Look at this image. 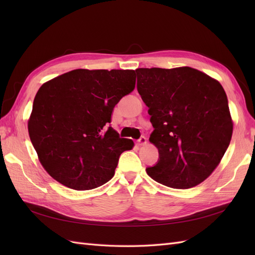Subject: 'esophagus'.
I'll return each instance as SVG.
<instances>
[{"instance_id":"esophagus-1","label":"esophagus","mask_w":255,"mask_h":255,"mask_svg":"<svg viewBox=\"0 0 255 255\" xmlns=\"http://www.w3.org/2000/svg\"><path fill=\"white\" fill-rule=\"evenodd\" d=\"M145 143H146V138L143 137V136L140 137L139 139L137 140V144H138V145H144Z\"/></svg>"}]
</instances>
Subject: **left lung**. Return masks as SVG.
Here are the masks:
<instances>
[{
	"mask_svg": "<svg viewBox=\"0 0 255 255\" xmlns=\"http://www.w3.org/2000/svg\"><path fill=\"white\" fill-rule=\"evenodd\" d=\"M136 73L154 128L149 141L159 153L158 163L146 173L172 188L197 186L220 164L232 138L225 89L190 67L138 68Z\"/></svg>",
	"mask_w": 255,
	"mask_h": 255,
	"instance_id": "obj_1",
	"label": "left lung"
}]
</instances>
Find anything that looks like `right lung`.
<instances>
[{"label":"right lung","mask_w":255,"mask_h":255,"mask_svg":"<svg viewBox=\"0 0 255 255\" xmlns=\"http://www.w3.org/2000/svg\"><path fill=\"white\" fill-rule=\"evenodd\" d=\"M134 70L76 69L45 82L27 122L38 159L54 180L75 190L109 182L132 139L120 138L112 113L135 88Z\"/></svg>","instance_id":"1"}]
</instances>
